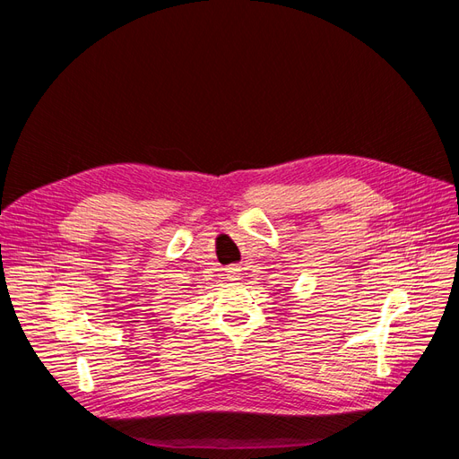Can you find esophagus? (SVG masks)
<instances>
[{"label": "esophagus", "instance_id": "34e87169", "mask_svg": "<svg viewBox=\"0 0 459 459\" xmlns=\"http://www.w3.org/2000/svg\"><path fill=\"white\" fill-rule=\"evenodd\" d=\"M239 275H241V273H239V270H238V268H230V270H228V273H226V277H228L230 281H238V280H239Z\"/></svg>", "mask_w": 459, "mask_h": 459}]
</instances>
